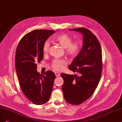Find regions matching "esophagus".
Returning a JSON list of instances; mask_svg holds the SVG:
<instances>
[{"instance_id":"esophagus-1","label":"esophagus","mask_w":122,"mask_h":122,"mask_svg":"<svg viewBox=\"0 0 122 122\" xmlns=\"http://www.w3.org/2000/svg\"><path fill=\"white\" fill-rule=\"evenodd\" d=\"M55 74H56V77H59V76H60V74L59 73H55Z\"/></svg>"}]
</instances>
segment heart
<instances>
[{"label":"heart","instance_id":"obj_1","mask_svg":"<svg viewBox=\"0 0 122 122\" xmlns=\"http://www.w3.org/2000/svg\"><path fill=\"white\" fill-rule=\"evenodd\" d=\"M54 41L59 43L65 48V52L67 56L71 57L76 56L81 47V42L80 41H73L72 37L69 35L62 34L58 35L53 38ZM50 48V43L45 41L43 46V51L45 53L48 52ZM67 62L64 59H55L53 61L52 67L56 71H61L64 69Z\"/></svg>","mask_w":122,"mask_h":122}]
</instances>
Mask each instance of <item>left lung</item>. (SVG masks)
Instances as JSON below:
<instances>
[{
    "label": "left lung",
    "instance_id": "left-lung-1",
    "mask_svg": "<svg viewBox=\"0 0 122 122\" xmlns=\"http://www.w3.org/2000/svg\"><path fill=\"white\" fill-rule=\"evenodd\" d=\"M83 35V47L69 66L77 75L61 74L62 90L67 102L79 105L89 99L97 88L102 69V50L98 40L85 28L71 29Z\"/></svg>",
    "mask_w": 122,
    "mask_h": 122
}]
</instances>
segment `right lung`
<instances>
[{
    "label": "right lung",
    "instance_id": "1",
    "mask_svg": "<svg viewBox=\"0 0 122 122\" xmlns=\"http://www.w3.org/2000/svg\"><path fill=\"white\" fill-rule=\"evenodd\" d=\"M54 32L49 30H33L23 37L16 50L15 66L21 90L36 105L48 101L56 79L51 71L43 75L37 71V63H40L43 58V44Z\"/></svg>",
    "mask_w": 122,
    "mask_h": 122
}]
</instances>
